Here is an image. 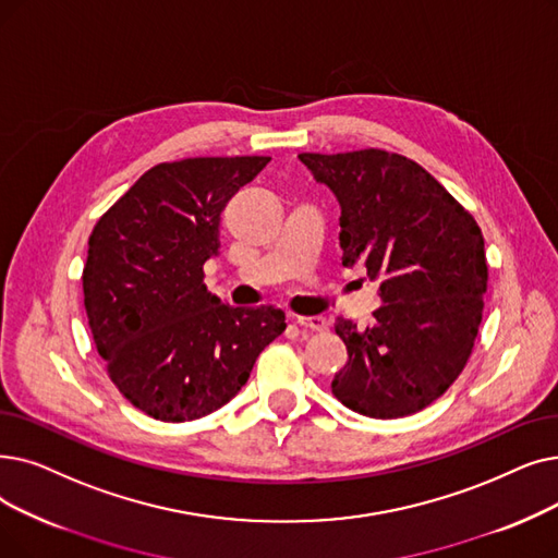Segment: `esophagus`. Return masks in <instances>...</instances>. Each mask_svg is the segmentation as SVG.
Returning a JSON list of instances; mask_svg holds the SVG:
<instances>
[{"mask_svg":"<svg viewBox=\"0 0 558 558\" xmlns=\"http://www.w3.org/2000/svg\"><path fill=\"white\" fill-rule=\"evenodd\" d=\"M296 324L303 328H310V330H317V332L328 328V322L324 317H296Z\"/></svg>","mask_w":558,"mask_h":558,"instance_id":"obj_1","label":"esophagus"}]
</instances>
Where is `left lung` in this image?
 Here are the masks:
<instances>
[{
	"label": "left lung",
	"instance_id": "left-lung-1",
	"mask_svg": "<svg viewBox=\"0 0 558 558\" xmlns=\"http://www.w3.org/2000/svg\"><path fill=\"white\" fill-rule=\"evenodd\" d=\"M299 159L342 207V264L378 280L376 324L337 319L349 362L332 395L374 420L413 415L465 369L483 317L488 264L474 216L420 163L378 148Z\"/></svg>",
	"mask_w": 558,
	"mask_h": 558
}]
</instances>
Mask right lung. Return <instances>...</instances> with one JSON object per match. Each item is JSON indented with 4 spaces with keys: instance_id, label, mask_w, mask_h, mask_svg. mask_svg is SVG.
Wrapping results in <instances>:
<instances>
[{
    "instance_id": "right-lung-1",
    "label": "right lung",
    "mask_w": 558,
    "mask_h": 558,
    "mask_svg": "<svg viewBox=\"0 0 558 558\" xmlns=\"http://www.w3.org/2000/svg\"><path fill=\"white\" fill-rule=\"evenodd\" d=\"M271 157H193L145 171L95 223L84 305L107 374L132 405L191 422L246 385L287 328L274 305L232 307L207 292L221 211Z\"/></svg>"
}]
</instances>
